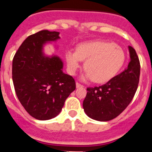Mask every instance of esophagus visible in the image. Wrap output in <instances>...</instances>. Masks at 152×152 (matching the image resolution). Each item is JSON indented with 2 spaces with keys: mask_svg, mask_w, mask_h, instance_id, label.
<instances>
[{
  "mask_svg": "<svg viewBox=\"0 0 152 152\" xmlns=\"http://www.w3.org/2000/svg\"><path fill=\"white\" fill-rule=\"evenodd\" d=\"M76 88H83V86L82 85V84H80V83H77V82H76Z\"/></svg>",
  "mask_w": 152,
  "mask_h": 152,
  "instance_id": "34e87169",
  "label": "esophagus"
}]
</instances>
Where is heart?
<instances>
[{"mask_svg":"<svg viewBox=\"0 0 152 152\" xmlns=\"http://www.w3.org/2000/svg\"><path fill=\"white\" fill-rule=\"evenodd\" d=\"M122 49L114 43L107 42H88L79 44L76 50H67L65 60L68 70L75 74L85 61L87 70L83 80L92 79L95 83H106L118 73L125 63Z\"/></svg>","mask_w":152,"mask_h":152,"instance_id":"1","label":"heart"}]
</instances>
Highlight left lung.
Listing matches in <instances>:
<instances>
[{
    "mask_svg": "<svg viewBox=\"0 0 152 152\" xmlns=\"http://www.w3.org/2000/svg\"><path fill=\"white\" fill-rule=\"evenodd\" d=\"M130 61L127 69L103 85L87 88L84 112L89 118L108 121L117 118L131 102L138 88L140 64L137 52L129 46Z\"/></svg>",
    "mask_w": 152,
    "mask_h": 152,
    "instance_id": "8db88e82",
    "label": "left lung"
}]
</instances>
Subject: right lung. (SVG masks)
Returning a JSON list of instances; mask_svg holds the SVG:
<instances>
[{
  "label": "right lung",
  "instance_id": "right-lung-1",
  "mask_svg": "<svg viewBox=\"0 0 152 152\" xmlns=\"http://www.w3.org/2000/svg\"><path fill=\"white\" fill-rule=\"evenodd\" d=\"M59 34L43 30L30 35L12 60L15 94L27 113L38 120H50L58 115L76 89L74 79L63 72L61 59L56 55H44V45L57 41Z\"/></svg>",
  "mask_w": 152,
  "mask_h": 152
}]
</instances>
